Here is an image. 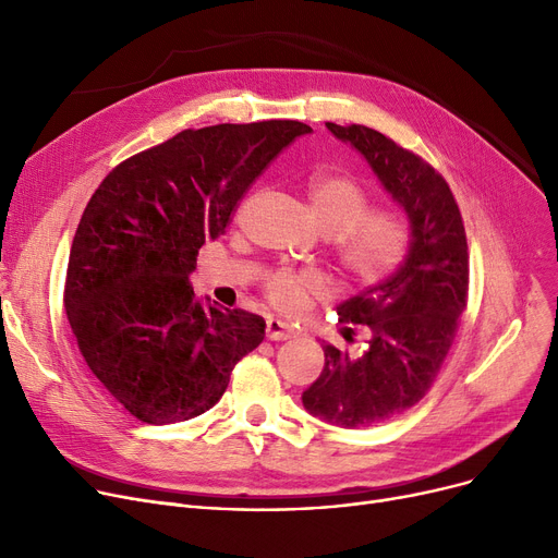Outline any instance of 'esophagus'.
Masks as SVG:
<instances>
[{
    "mask_svg": "<svg viewBox=\"0 0 558 558\" xmlns=\"http://www.w3.org/2000/svg\"><path fill=\"white\" fill-rule=\"evenodd\" d=\"M291 332L289 330V326H284L282 320H278V318H269L267 320V337L269 339H274V341H287V339H291Z\"/></svg>",
    "mask_w": 558,
    "mask_h": 558,
    "instance_id": "esophagus-1",
    "label": "esophagus"
}]
</instances>
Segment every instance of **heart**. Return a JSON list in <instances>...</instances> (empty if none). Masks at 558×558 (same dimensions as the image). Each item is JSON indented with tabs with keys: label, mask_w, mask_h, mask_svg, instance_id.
<instances>
[{
	"label": "heart",
	"mask_w": 558,
	"mask_h": 558,
	"mask_svg": "<svg viewBox=\"0 0 558 558\" xmlns=\"http://www.w3.org/2000/svg\"><path fill=\"white\" fill-rule=\"evenodd\" d=\"M305 192L316 226L335 234L337 262L348 280L377 282L398 267L409 244L407 221L398 213L368 208V194L332 171L310 175ZM314 287L310 274L284 269L267 282L269 299L280 310H299Z\"/></svg>",
	"instance_id": "b5f03b06"
}]
</instances>
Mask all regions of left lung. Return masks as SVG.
<instances>
[{
	"label": "left lung",
	"instance_id": "obj_1",
	"mask_svg": "<svg viewBox=\"0 0 558 558\" xmlns=\"http://www.w3.org/2000/svg\"><path fill=\"white\" fill-rule=\"evenodd\" d=\"M326 126L368 162L409 221V246L396 274L337 307L341 324L368 328L362 355L326 343V366L303 391L314 418L357 429L402 414L432 387L465 307L468 244L441 173L368 126Z\"/></svg>",
	"mask_w": 558,
	"mask_h": 558
}]
</instances>
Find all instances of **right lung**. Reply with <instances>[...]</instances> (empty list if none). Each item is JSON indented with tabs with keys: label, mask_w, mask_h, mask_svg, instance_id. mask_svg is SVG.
Returning <instances> with one entry per match:
<instances>
[{
	"label": "right lung",
	"mask_w": 558,
	"mask_h": 558,
	"mask_svg": "<svg viewBox=\"0 0 558 558\" xmlns=\"http://www.w3.org/2000/svg\"><path fill=\"white\" fill-rule=\"evenodd\" d=\"M310 131L291 120L187 129L117 165L85 205L65 312L85 364L137 421L208 412L262 343V316L198 301L190 276L251 183Z\"/></svg>",
	"instance_id": "right-lung-1"
}]
</instances>
